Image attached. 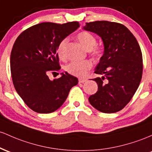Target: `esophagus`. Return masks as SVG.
<instances>
[{"mask_svg":"<svg viewBox=\"0 0 152 152\" xmlns=\"http://www.w3.org/2000/svg\"><path fill=\"white\" fill-rule=\"evenodd\" d=\"M88 80L86 78H79V83H83L86 82Z\"/></svg>","mask_w":152,"mask_h":152,"instance_id":"34e87169","label":"esophagus"}]
</instances>
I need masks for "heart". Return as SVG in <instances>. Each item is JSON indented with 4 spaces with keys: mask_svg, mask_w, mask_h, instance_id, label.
<instances>
[{
    "mask_svg": "<svg viewBox=\"0 0 152 152\" xmlns=\"http://www.w3.org/2000/svg\"><path fill=\"white\" fill-rule=\"evenodd\" d=\"M77 38L82 45L87 50H89L90 54L95 57H98L101 55V50L96 46L97 39L95 37L88 31L80 32L77 35ZM67 39H62L57 47V54L61 59H64L66 57L65 51L67 47ZM92 67V62L89 60L74 61L69 63L66 67V70L69 75L73 76L83 77L88 75V72Z\"/></svg>",
    "mask_w": 152,
    "mask_h": 152,
    "instance_id": "1",
    "label": "heart"
}]
</instances>
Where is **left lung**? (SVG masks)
<instances>
[{
    "label": "left lung",
    "mask_w": 152,
    "mask_h": 152,
    "mask_svg": "<svg viewBox=\"0 0 152 152\" xmlns=\"http://www.w3.org/2000/svg\"><path fill=\"white\" fill-rule=\"evenodd\" d=\"M83 28L100 36L104 44V54L95 71L102 77L93 79L98 91L88 100L99 111L116 113L130 102L141 83L143 59L139 44L121 23L97 21L86 23Z\"/></svg>",
    "instance_id": "obj_1"
}]
</instances>
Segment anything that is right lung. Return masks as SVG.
<instances>
[{"instance_id":"add662e5","label":"right lung","mask_w":152,"mask_h":152,"mask_svg":"<svg viewBox=\"0 0 152 152\" xmlns=\"http://www.w3.org/2000/svg\"><path fill=\"white\" fill-rule=\"evenodd\" d=\"M79 26L77 21L44 22L29 27L16 39L10 59L12 80L18 94L34 111L57 110L78 83L77 78L67 72L54 80L48 74L60 69L58 45Z\"/></svg>"}]
</instances>
